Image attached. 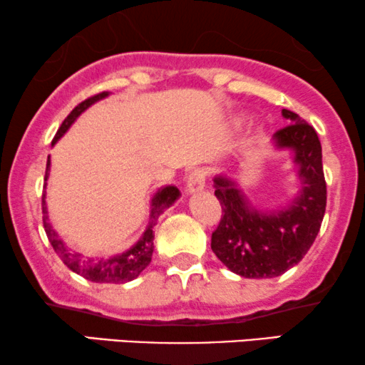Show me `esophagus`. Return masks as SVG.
Instances as JSON below:
<instances>
[{
    "instance_id": "1",
    "label": "esophagus",
    "mask_w": 365,
    "mask_h": 365,
    "mask_svg": "<svg viewBox=\"0 0 365 365\" xmlns=\"http://www.w3.org/2000/svg\"><path fill=\"white\" fill-rule=\"evenodd\" d=\"M206 178H207L206 169H194L187 178V192L194 194V192L202 191L206 186Z\"/></svg>"
}]
</instances>
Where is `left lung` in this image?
<instances>
[{
    "instance_id": "8db88e82",
    "label": "left lung",
    "mask_w": 365,
    "mask_h": 365,
    "mask_svg": "<svg viewBox=\"0 0 365 365\" xmlns=\"http://www.w3.org/2000/svg\"><path fill=\"white\" fill-rule=\"evenodd\" d=\"M290 124L273 134L278 150L293 154L300 191L290 205L258 211L228 176L215 178L220 201V225L212 231L211 250L236 275L275 278L300 262L319 235L327 206V184L322 165V145L315 129L295 112L283 108Z\"/></svg>"
}]
</instances>
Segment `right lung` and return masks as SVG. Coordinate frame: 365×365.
Returning a JSON list of instances; mask_svg holds the SVG:
<instances>
[{"mask_svg": "<svg viewBox=\"0 0 365 365\" xmlns=\"http://www.w3.org/2000/svg\"><path fill=\"white\" fill-rule=\"evenodd\" d=\"M107 96L108 92H102L87 98V101L80 102L78 106L68 113L67 119L61 122L60 129L56 130L51 144H55V142L70 129V125L77 120L80 113L87 110L92 103L102 101V98H106ZM48 174H50V158L46 160L45 181L48 179ZM179 196H181V192H179V189L176 186H165L163 189H159V191L154 194L153 202H150V206H153L150 207V221L148 228L144 231V235H142V238L137 241L130 250H127L125 253L115 255V257H110V258H88V257H82V255L77 252H70L68 246L61 241V238H58L56 231L51 228L48 221V211H46L45 194H43V197H41V211H43L45 233L48 236V241L51 243V246H53L55 253L61 258V262L67 264L72 272L77 273V275L96 283H125L139 277L142 269L150 263V258H153V252H154L153 228L155 226V221H158V217L160 215H163L165 207L174 205V201H176Z\"/></svg>", "mask_w": 365, "mask_h": 365, "instance_id": "1", "label": "right lung"}]
</instances>
